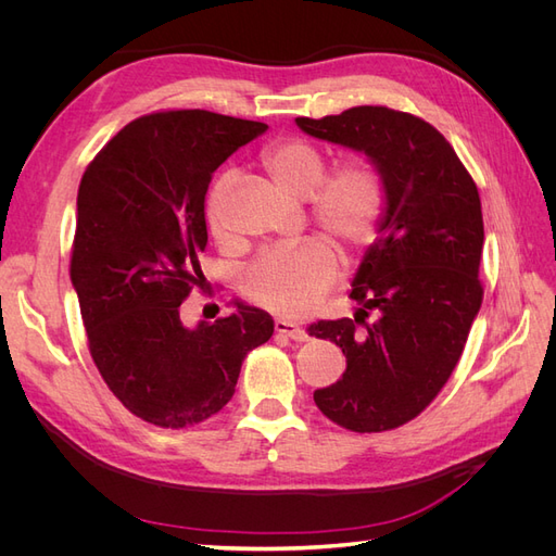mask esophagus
I'll return each instance as SVG.
<instances>
[{
  "label": "esophagus",
  "instance_id": "34e87169",
  "mask_svg": "<svg viewBox=\"0 0 556 556\" xmlns=\"http://www.w3.org/2000/svg\"><path fill=\"white\" fill-rule=\"evenodd\" d=\"M276 331L282 333V336H288V339H292V341H296V343L308 341L306 329L299 327L296 323H290V319H280V317H278V319H276Z\"/></svg>",
  "mask_w": 556,
  "mask_h": 556
}]
</instances>
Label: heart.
Masks as SVG:
<instances>
[{
  "mask_svg": "<svg viewBox=\"0 0 556 556\" xmlns=\"http://www.w3.org/2000/svg\"><path fill=\"white\" fill-rule=\"evenodd\" d=\"M262 164L282 192L308 197L311 220L339 243L345 257H357L378 237L387 211V190L380 172L364 155H345L328 174L325 153L304 139L268 146ZM233 174L215 180L206 201L208 227L215 239L227 237L225 199ZM339 271L333 248L323 237H306L290 245L262 252L248 266L241 288L248 301L280 315L313 311Z\"/></svg>",
  "mask_w": 556,
  "mask_h": 556,
  "instance_id": "b5f03b06",
  "label": "heart"
}]
</instances>
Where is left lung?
<instances>
[{
  "label": "left lung",
  "instance_id": "obj_1",
  "mask_svg": "<svg viewBox=\"0 0 556 556\" xmlns=\"http://www.w3.org/2000/svg\"><path fill=\"white\" fill-rule=\"evenodd\" d=\"M296 125L359 150L384 180L380 237L352 280L355 319H319L308 333L348 359L343 378L315 390V406L343 429L390 431L439 396L480 311L478 185L443 134L406 111L355 106ZM371 312L377 319L366 324Z\"/></svg>",
  "mask_w": 556,
  "mask_h": 556
}]
</instances>
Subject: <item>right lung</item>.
<instances>
[{"instance_id":"obj_1","label":"right lung","mask_w":556,"mask_h":556,"mask_svg":"<svg viewBox=\"0 0 556 556\" xmlns=\"http://www.w3.org/2000/svg\"><path fill=\"white\" fill-rule=\"evenodd\" d=\"M262 131L201 109L155 111L117 131L80 178L70 274L83 327L97 371L143 422L182 429L223 410L248 352L271 339V315L241 301L213 325L180 319L204 282L213 172Z\"/></svg>"}]
</instances>
